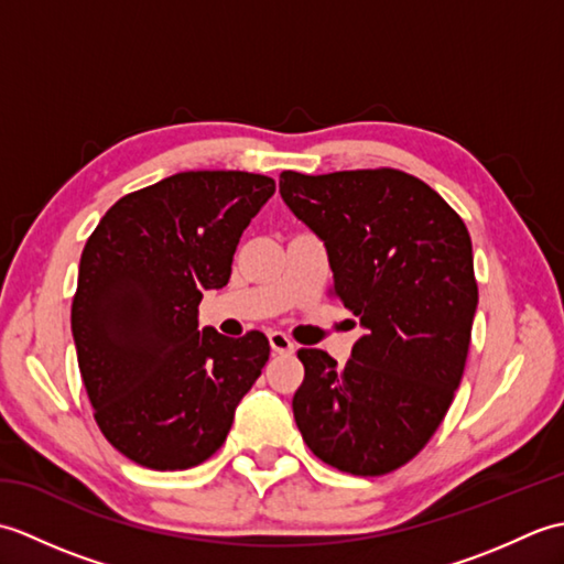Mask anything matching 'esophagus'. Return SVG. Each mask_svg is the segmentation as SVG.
<instances>
[{"instance_id":"esophagus-1","label":"esophagus","mask_w":564,"mask_h":564,"mask_svg":"<svg viewBox=\"0 0 564 564\" xmlns=\"http://www.w3.org/2000/svg\"><path fill=\"white\" fill-rule=\"evenodd\" d=\"M269 344H271L273 354H293L295 351V344L289 337H285L283 332H271Z\"/></svg>"}]
</instances>
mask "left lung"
Masks as SVG:
<instances>
[{"label":"left lung","mask_w":564,"mask_h":564,"mask_svg":"<svg viewBox=\"0 0 564 564\" xmlns=\"http://www.w3.org/2000/svg\"><path fill=\"white\" fill-rule=\"evenodd\" d=\"M279 191L325 242L332 293L364 327L344 368L319 349L297 351L295 424L341 473L398 470L460 386L477 310L470 235L434 188L398 170L283 172Z\"/></svg>","instance_id":"8db88e82"}]
</instances>
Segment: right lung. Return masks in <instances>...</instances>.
I'll use <instances>...</instances> for the list:
<instances>
[{
  "instance_id": "right-lung-1",
  "label": "right lung",
  "mask_w": 564,
  "mask_h": 564,
  "mask_svg": "<svg viewBox=\"0 0 564 564\" xmlns=\"http://www.w3.org/2000/svg\"><path fill=\"white\" fill-rule=\"evenodd\" d=\"M273 191L261 174L182 172L113 203L87 239L72 301L82 380L101 434L142 467L208 460L269 361L261 332H200L198 305L230 281Z\"/></svg>"
}]
</instances>
